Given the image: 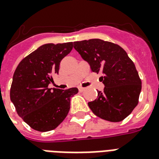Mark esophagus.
<instances>
[{
  "label": "esophagus",
  "mask_w": 159,
  "mask_h": 159,
  "mask_svg": "<svg viewBox=\"0 0 159 159\" xmlns=\"http://www.w3.org/2000/svg\"><path fill=\"white\" fill-rule=\"evenodd\" d=\"M78 90H79L80 92H82V91H84V90H86V88L82 87V86H79V87H78Z\"/></svg>",
  "instance_id": "esophagus-1"
}]
</instances>
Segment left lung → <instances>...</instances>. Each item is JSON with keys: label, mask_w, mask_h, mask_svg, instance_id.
<instances>
[{"label": "left lung", "mask_w": 159, "mask_h": 159, "mask_svg": "<svg viewBox=\"0 0 159 159\" xmlns=\"http://www.w3.org/2000/svg\"><path fill=\"white\" fill-rule=\"evenodd\" d=\"M73 48L87 61L91 71L102 72L103 91L88 106L99 118L120 122L138 104L141 81L135 65L120 46L99 39L77 41Z\"/></svg>", "instance_id": "obj_1"}]
</instances>
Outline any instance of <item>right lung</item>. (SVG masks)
<instances>
[{
  "label": "right lung",
  "mask_w": 159,
  "mask_h": 159,
  "mask_svg": "<svg viewBox=\"0 0 159 159\" xmlns=\"http://www.w3.org/2000/svg\"><path fill=\"white\" fill-rule=\"evenodd\" d=\"M72 49V42L47 43L22 59L16 68L10 99L18 116L34 130L51 131L67 116L70 98L78 89H52L48 85L59 73L61 60Z\"/></svg>",
  "instance_id": "right-lung-1"
}]
</instances>
